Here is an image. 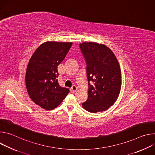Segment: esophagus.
I'll return each instance as SVG.
<instances>
[{"instance_id":"34e87169","label":"esophagus","mask_w":155,"mask_h":155,"mask_svg":"<svg viewBox=\"0 0 155 155\" xmlns=\"http://www.w3.org/2000/svg\"><path fill=\"white\" fill-rule=\"evenodd\" d=\"M77 89H78L77 86H75V85H74V86L71 88V91L72 93H75V92L77 91Z\"/></svg>"}]
</instances>
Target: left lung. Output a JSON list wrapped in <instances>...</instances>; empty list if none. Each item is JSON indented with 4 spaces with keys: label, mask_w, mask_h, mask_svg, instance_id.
<instances>
[{
    "label": "left lung",
    "mask_w": 155,
    "mask_h": 155,
    "mask_svg": "<svg viewBox=\"0 0 155 155\" xmlns=\"http://www.w3.org/2000/svg\"><path fill=\"white\" fill-rule=\"evenodd\" d=\"M80 48L86 62L89 87L87 99L82 104L83 107L91 113L105 111L115 103L120 92L119 63L112 51L103 44L83 42L80 44Z\"/></svg>",
    "instance_id": "8db88e82"
}]
</instances>
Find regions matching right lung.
<instances>
[{
    "label": "right lung",
    "mask_w": 155,
    "mask_h": 155,
    "mask_svg": "<svg viewBox=\"0 0 155 155\" xmlns=\"http://www.w3.org/2000/svg\"><path fill=\"white\" fill-rule=\"evenodd\" d=\"M72 45V42H45L29 60L26 73V89L31 99L45 110L57 107L69 93V88L59 84L58 66Z\"/></svg>",
    "instance_id": "right-lung-1"
}]
</instances>
